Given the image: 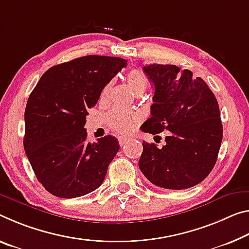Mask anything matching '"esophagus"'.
<instances>
[{
    "instance_id": "1",
    "label": "esophagus",
    "mask_w": 249,
    "mask_h": 249,
    "mask_svg": "<svg viewBox=\"0 0 249 249\" xmlns=\"http://www.w3.org/2000/svg\"><path fill=\"white\" fill-rule=\"evenodd\" d=\"M128 141H129V139H128V137H126V136H120V137H118V143H120L121 146H124L126 143H127Z\"/></svg>"
}]
</instances>
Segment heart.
Wrapping results in <instances>:
<instances>
[{
  "mask_svg": "<svg viewBox=\"0 0 249 249\" xmlns=\"http://www.w3.org/2000/svg\"><path fill=\"white\" fill-rule=\"evenodd\" d=\"M126 82L128 83L129 88L136 94H141L142 92H144L146 85H147V81H146L145 76L139 70L129 71L127 75H126ZM110 89H112V82L107 83L104 86V89H102V101L106 100V97L109 94ZM105 118L109 127L117 133H127L132 131L140 122V116L137 114H133L118 108L110 110V112L106 114Z\"/></svg>",
  "mask_w": 249,
  "mask_h": 249,
  "instance_id": "heart-1",
  "label": "heart"
}]
</instances>
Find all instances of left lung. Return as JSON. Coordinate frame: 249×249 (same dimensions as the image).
<instances>
[{"mask_svg":"<svg viewBox=\"0 0 249 249\" xmlns=\"http://www.w3.org/2000/svg\"><path fill=\"white\" fill-rule=\"evenodd\" d=\"M143 71L154 85L151 118L142 131H168L159 148L143 141L139 166L151 183L186 189L203 181L215 166L223 140L217 100L200 77L176 65L151 64Z\"/></svg>","mask_w":249,"mask_h":249,"instance_id":"8db88e82","label":"left lung"}]
</instances>
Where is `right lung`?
Here are the masks:
<instances>
[{"instance_id":"1","label":"right lung","mask_w":249,"mask_h":249,"mask_svg":"<svg viewBox=\"0 0 249 249\" xmlns=\"http://www.w3.org/2000/svg\"><path fill=\"white\" fill-rule=\"evenodd\" d=\"M127 65L124 58L88 55L46 71L27 100L24 149L37 180L61 198L95 191L120 149L107 135L86 142L88 109Z\"/></svg>"}]
</instances>
